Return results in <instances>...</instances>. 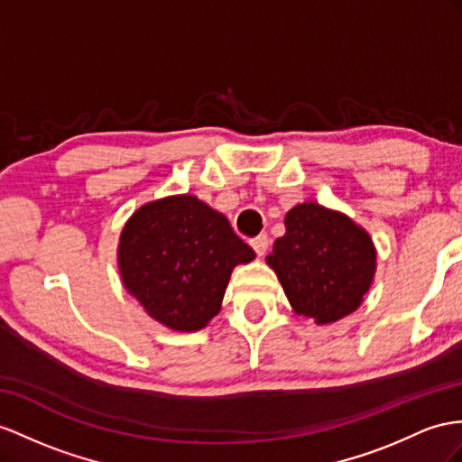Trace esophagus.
Masks as SVG:
<instances>
[{"instance_id": "1", "label": "esophagus", "mask_w": 462, "mask_h": 462, "mask_svg": "<svg viewBox=\"0 0 462 462\" xmlns=\"http://www.w3.org/2000/svg\"><path fill=\"white\" fill-rule=\"evenodd\" d=\"M250 244H252L254 252H255L257 255H263V254L267 252V247H269V238H267V234H259L257 238H254Z\"/></svg>"}]
</instances>
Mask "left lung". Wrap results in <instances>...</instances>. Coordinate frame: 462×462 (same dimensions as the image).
<instances>
[{
  "label": "left lung",
  "mask_w": 462,
  "mask_h": 462,
  "mask_svg": "<svg viewBox=\"0 0 462 462\" xmlns=\"http://www.w3.org/2000/svg\"><path fill=\"white\" fill-rule=\"evenodd\" d=\"M285 228L267 263L292 310L316 324H332L357 310L376 271L369 232L344 212L318 203L292 207Z\"/></svg>",
  "instance_id": "obj_1"
}]
</instances>
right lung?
<instances>
[{
  "mask_svg": "<svg viewBox=\"0 0 462 462\" xmlns=\"http://www.w3.org/2000/svg\"><path fill=\"white\" fill-rule=\"evenodd\" d=\"M255 252L228 218L195 195L152 200L128 218L118 242L125 289L175 332H197L220 312L236 265Z\"/></svg>",
  "mask_w": 462,
  "mask_h": 462,
  "instance_id": "add662e5",
  "label": "right lung"
}]
</instances>
